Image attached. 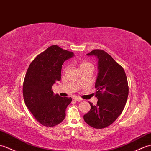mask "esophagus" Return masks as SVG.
<instances>
[{
	"label": "esophagus",
	"mask_w": 151,
	"mask_h": 151,
	"mask_svg": "<svg viewBox=\"0 0 151 151\" xmlns=\"http://www.w3.org/2000/svg\"><path fill=\"white\" fill-rule=\"evenodd\" d=\"M73 99H74V100L76 101H82V99L78 97H74Z\"/></svg>",
	"instance_id": "34e87169"
}]
</instances>
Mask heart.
<instances>
[{"instance_id": "heart-1", "label": "heart", "mask_w": 151, "mask_h": 151, "mask_svg": "<svg viewBox=\"0 0 151 151\" xmlns=\"http://www.w3.org/2000/svg\"><path fill=\"white\" fill-rule=\"evenodd\" d=\"M89 66H92V64L89 63L88 62H86V61H83L81 63H80V69L83 68V67H89Z\"/></svg>"}]
</instances>
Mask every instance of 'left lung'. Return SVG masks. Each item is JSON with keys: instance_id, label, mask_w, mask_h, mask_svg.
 Masks as SVG:
<instances>
[{"instance_id": "left-lung-1", "label": "left lung", "mask_w": 151, "mask_h": 151, "mask_svg": "<svg viewBox=\"0 0 151 151\" xmlns=\"http://www.w3.org/2000/svg\"><path fill=\"white\" fill-rule=\"evenodd\" d=\"M98 58V76L95 88L97 105L84 115L89 126L101 129L110 126L121 114L129 95V84L124 69L103 50L95 49L87 54Z\"/></svg>"}]
</instances>
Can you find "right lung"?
Masks as SVG:
<instances>
[{
    "label": "right lung",
    "instance_id": "obj_1",
    "mask_svg": "<svg viewBox=\"0 0 151 151\" xmlns=\"http://www.w3.org/2000/svg\"><path fill=\"white\" fill-rule=\"evenodd\" d=\"M73 52L58 45L49 47L37 55L28 67L23 82L25 104L37 122L52 127L65 117L71 98L54 95L52 87L61 80L63 62L73 56Z\"/></svg>",
    "mask_w": 151,
    "mask_h": 151
}]
</instances>
